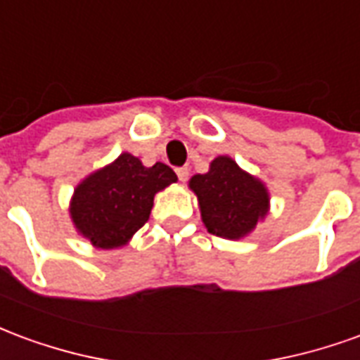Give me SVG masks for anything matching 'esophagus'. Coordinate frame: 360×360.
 <instances>
[{"instance_id":"34e87169","label":"esophagus","mask_w":360,"mask_h":360,"mask_svg":"<svg viewBox=\"0 0 360 360\" xmlns=\"http://www.w3.org/2000/svg\"><path fill=\"white\" fill-rule=\"evenodd\" d=\"M175 173H177V177H179V181H183V183L188 179V169H187V167H177V169H175Z\"/></svg>"}]
</instances>
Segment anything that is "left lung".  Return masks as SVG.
Listing matches in <instances>:
<instances>
[{
  "mask_svg": "<svg viewBox=\"0 0 360 360\" xmlns=\"http://www.w3.org/2000/svg\"><path fill=\"white\" fill-rule=\"evenodd\" d=\"M188 185L198 196L204 226L212 235L239 239L268 212L264 185L243 172L231 158H216L210 172L195 175Z\"/></svg>",
  "mask_w": 360,
  "mask_h": 360,
  "instance_id": "left-lung-1",
  "label": "left lung"
}]
</instances>
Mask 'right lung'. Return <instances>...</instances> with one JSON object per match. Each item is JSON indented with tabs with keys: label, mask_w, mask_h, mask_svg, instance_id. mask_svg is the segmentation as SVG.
I'll return each mask as SVG.
<instances>
[{
	"label": "right lung",
	"mask_w": 360,
	"mask_h": 360,
	"mask_svg": "<svg viewBox=\"0 0 360 360\" xmlns=\"http://www.w3.org/2000/svg\"><path fill=\"white\" fill-rule=\"evenodd\" d=\"M175 181L169 165L144 167L139 158L121 154L77 187L71 218L94 247L115 249L148 221L154 195Z\"/></svg>",
	"instance_id": "add662e5"
}]
</instances>
